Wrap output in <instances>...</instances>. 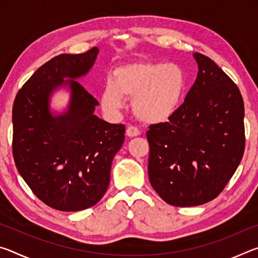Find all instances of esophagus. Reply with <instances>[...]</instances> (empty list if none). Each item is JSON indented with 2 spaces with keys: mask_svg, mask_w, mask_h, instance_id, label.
I'll use <instances>...</instances> for the list:
<instances>
[{
  "mask_svg": "<svg viewBox=\"0 0 258 258\" xmlns=\"http://www.w3.org/2000/svg\"><path fill=\"white\" fill-rule=\"evenodd\" d=\"M126 135L130 138H134V137H139L140 135V131L138 127H135V126H127V128H126Z\"/></svg>",
  "mask_w": 258,
  "mask_h": 258,
  "instance_id": "34e87169",
  "label": "esophagus"
}]
</instances>
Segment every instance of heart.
Returning a JSON list of instances; mask_svg holds the SVG:
<instances>
[{"instance_id": "b5f03b06", "label": "heart", "mask_w": 258, "mask_h": 258, "mask_svg": "<svg viewBox=\"0 0 258 258\" xmlns=\"http://www.w3.org/2000/svg\"><path fill=\"white\" fill-rule=\"evenodd\" d=\"M186 84L185 73L177 63H126L104 84L101 104L104 111L115 115L125 107V97L132 98V109L140 120L164 123L180 109Z\"/></svg>"}]
</instances>
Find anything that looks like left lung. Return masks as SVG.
Listing matches in <instances>:
<instances>
[{"label":"left lung","mask_w":258,"mask_h":258,"mask_svg":"<svg viewBox=\"0 0 258 258\" xmlns=\"http://www.w3.org/2000/svg\"><path fill=\"white\" fill-rule=\"evenodd\" d=\"M198 75L167 123L150 125L149 181L172 206L206 204L221 194L244 151L243 100L238 86L202 53Z\"/></svg>","instance_id":"left-lung-1"}]
</instances>
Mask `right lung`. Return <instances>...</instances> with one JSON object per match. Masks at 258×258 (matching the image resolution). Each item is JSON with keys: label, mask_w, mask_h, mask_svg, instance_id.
<instances>
[{"label": "right lung", "mask_w": 258, "mask_h": 258, "mask_svg": "<svg viewBox=\"0 0 258 258\" xmlns=\"http://www.w3.org/2000/svg\"><path fill=\"white\" fill-rule=\"evenodd\" d=\"M98 53L92 47L54 56L33 74L14 102L17 169L34 195L58 211H83L103 197L112 159L125 139V126L95 116L97 99L74 81L90 72ZM61 85L70 87L71 101L66 112L54 116L48 102Z\"/></svg>", "instance_id": "right-lung-1"}]
</instances>
